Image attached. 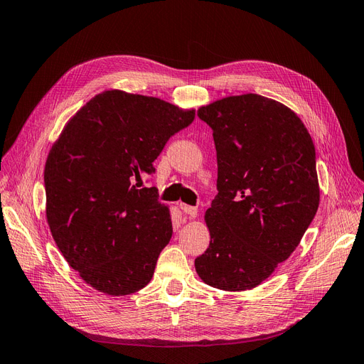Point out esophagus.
I'll return each mask as SVG.
<instances>
[{
	"instance_id": "esophagus-1",
	"label": "esophagus",
	"mask_w": 364,
	"mask_h": 364,
	"mask_svg": "<svg viewBox=\"0 0 364 364\" xmlns=\"http://www.w3.org/2000/svg\"><path fill=\"white\" fill-rule=\"evenodd\" d=\"M179 208L182 209V213L188 215L190 218H196L197 214H199V211H197V208L194 206H190V205H185V203H179Z\"/></svg>"
}]
</instances>
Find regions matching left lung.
<instances>
[{
  "label": "left lung",
  "mask_w": 364,
  "mask_h": 364,
  "mask_svg": "<svg viewBox=\"0 0 364 364\" xmlns=\"http://www.w3.org/2000/svg\"><path fill=\"white\" fill-rule=\"evenodd\" d=\"M197 115L213 129L218 194L205 214L211 241L196 272L218 290L255 289L317 213L313 139L290 107L258 94L225 97Z\"/></svg>",
  "instance_id": "8db88e82"
}]
</instances>
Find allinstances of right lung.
Segmentation results:
<instances>
[{
	"label": "right lung",
	"mask_w": 364,
	"mask_h": 364,
	"mask_svg": "<svg viewBox=\"0 0 364 364\" xmlns=\"http://www.w3.org/2000/svg\"><path fill=\"white\" fill-rule=\"evenodd\" d=\"M194 109L156 97L105 91L63 127L43 170L47 222L63 258L92 289H144L173 234L156 188H138Z\"/></svg>",
	"instance_id": "obj_1"
}]
</instances>
